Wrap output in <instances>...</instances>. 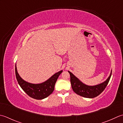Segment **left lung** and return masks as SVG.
I'll list each match as a JSON object with an SVG mask.
<instances>
[{
  "label": "left lung",
  "mask_w": 123,
  "mask_h": 123,
  "mask_svg": "<svg viewBox=\"0 0 123 123\" xmlns=\"http://www.w3.org/2000/svg\"><path fill=\"white\" fill-rule=\"evenodd\" d=\"M68 72L71 76V83L72 89L75 93L84 98H93L99 96L106 88L111 77L112 71L106 81L102 83L94 86H89L84 84L71 72Z\"/></svg>",
  "instance_id": "obj_1"
}]
</instances>
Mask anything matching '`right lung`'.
<instances>
[{
	"label": "right lung",
	"instance_id": "right-lung-1",
	"mask_svg": "<svg viewBox=\"0 0 123 123\" xmlns=\"http://www.w3.org/2000/svg\"><path fill=\"white\" fill-rule=\"evenodd\" d=\"M62 72V71H61L56 73L50 78L42 83L32 84L26 82L20 77L15 65L16 77L20 86L29 96L37 100L46 98L52 93L55 83Z\"/></svg>",
	"mask_w": 123,
	"mask_h": 123
}]
</instances>
